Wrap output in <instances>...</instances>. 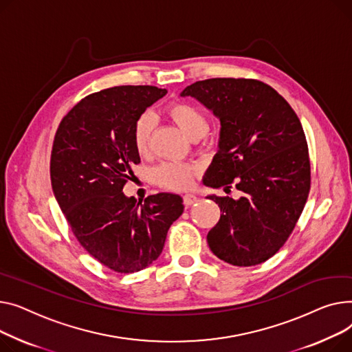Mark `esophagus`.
Here are the masks:
<instances>
[{
    "label": "esophagus",
    "mask_w": 352,
    "mask_h": 352,
    "mask_svg": "<svg viewBox=\"0 0 352 352\" xmlns=\"http://www.w3.org/2000/svg\"><path fill=\"white\" fill-rule=\"evenodd\" d=\"M196 201H197V197L195 195H184L183 196V203H184L186 208H189V206L195 204Z\"/></svg>",
    "instance_id": "obj_1"
}]
</instances>
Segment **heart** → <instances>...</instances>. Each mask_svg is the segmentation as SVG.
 I'll use <instances>...</instances> for the list:
<instances>
[{"instance_id":"obj_1","label":"heart","mask_w":352,"mask_h":352,"mask_svg":"<svg viewBox=\"0 0 352 352\" xmlns=\"http://www.w3.org/2000/svg\"><path fill=\"white\" fill-rule=\"evenodd\" d=\"M166 113L176 126L192 140L201 138L209 129L206 115L192 103L184 100H172L164 107ZM155 126L153 116L144 112L138 116L132 129V143L139 155H146L151 148V138ZM197 168L192 163H162L153 170V180L169 190H186L193 184Z\"/></svg>"}]
</instances>
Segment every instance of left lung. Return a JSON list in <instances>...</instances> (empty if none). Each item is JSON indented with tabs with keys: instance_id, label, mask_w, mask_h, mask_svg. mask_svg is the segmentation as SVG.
<instances>
[{
	"instance_id": "8db88e82",
	"label": "left lung",
	"mask_w": 352,
	"mask_h": 352,
	"mask_svg": "<svg viewBox=\"0 0 352 352\" xmlns=\"http://www.w3.org/2000/svg\"><path fill=\"white\" fill-rule=\"evenodd\" d=\"M220 119V142L204 184L233 186L239 200L209 196L220 219L208 234L210 250L239 267L273 257L302 213L311 166L301 122L276 89L258 79L212 78L182 92Z\"/></svg>"
}]
</instances>
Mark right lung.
Listing matches in <instances>:
<instances>
[{
    "label": "right lung",
    "instance_id": "add662e5",
    "mask_svg": "<svg viewBox=\"0 0 352 352\" xmlns=\"http://www.w3.org/2000/svg\"><path fill=\"white\" fill-rule=\"evenodd\" d=\"M166 92L125 85L91 94L62 118L54 138L50 172L59 208L79 244L116 273L152 264L183 213L177 195L159 193L136 204L122 193L140 163L133 123Z\"/></svg>",
    "mask_w": 352,
    "mask_h": 352
}]
</instances>
